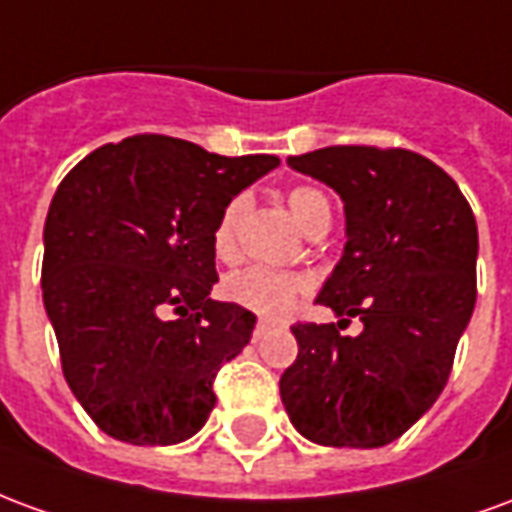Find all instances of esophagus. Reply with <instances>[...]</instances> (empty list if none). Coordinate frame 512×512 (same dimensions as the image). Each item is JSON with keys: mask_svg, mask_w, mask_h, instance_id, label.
<instances>
[{"mask_svg": "<svg viewBox=\"0 0 512 512\" xmlns=\"http://www.w3.org/2000/svg\"><path fill=\"white\" fill-rule=\"evenodd\" d=\"M268 332V321H260L255 326V332H252V337H255V340H260V337H263V334Z\"/></svg>", "mask_w": 512, "mask_h": 512, "instance_id": "obj_1", "label": "esophagus"}]
</instances>
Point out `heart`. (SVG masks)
Masks as SVG:
<instances>
[{"instance_id": "b5f03b06", "label": "heart", "mask_w": 512, "mask_h": 512, "mask_svg": "<svg viewBox=\"0 0 512 512\" xmlns=\"http://www.w3.org/2000/svg\"><path fill=\"white\" fill-rule=\"evenodd\" d=\"M249 197L235 194L224 202V208L216 216L211 233L213 255L222 263H235L238 260V238L244 227L246 213H249ZM288 208L293 219L307 235H315L318 230H329L332 224V202L318 186H296L288 191ZM310 288V282L304 274L296 271H277V268L252 266L244 271H235L224 279L222 293L224 299L233 301L244 310L255 312L260 318H282L293 310V304L299 296H304Z\"/></svg>"}]
</instances>
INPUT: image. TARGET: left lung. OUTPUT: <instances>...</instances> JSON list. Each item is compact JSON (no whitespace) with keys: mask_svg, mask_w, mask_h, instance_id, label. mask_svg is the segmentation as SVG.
<instances>
[{"mask_svg":"<svg viewBox=\"0 0 512 512\" xmlns=\"http://www.w3.org/2000/svg\"><path fill=\"white\" fill-rule=\"evenodd\" d=\"M345 202L343 257L318 304L337 323H296L279 378L293 428L323 447L400 439L447 384L477 301V222L458 183L403 147L334 145L290 156ZM359 317V338L336 332Z\"/></svg>","mask_w":512,"mask_h":512,"instance_id":"1","label":"left lung"}]
</instances>
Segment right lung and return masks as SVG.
<instances>
[{
	"instance_id": "1",
	"label": "right lung",
	"mask_w": 512,
	"mask_h": 512,
	"mask_svg": "<svg viewBox=\"0 0 512 512\" xmlns=\"http://www.w3.org/2000/svg\"><path fill=\"white\" fill-rule=\"evenodd\" d=\"M277 164L136 134L62 178L43 227V304L65 381L106 436L167 447L205 425L213 378L257 321L211 299L213 224Z\"/></svg>"
}]
</instances>
